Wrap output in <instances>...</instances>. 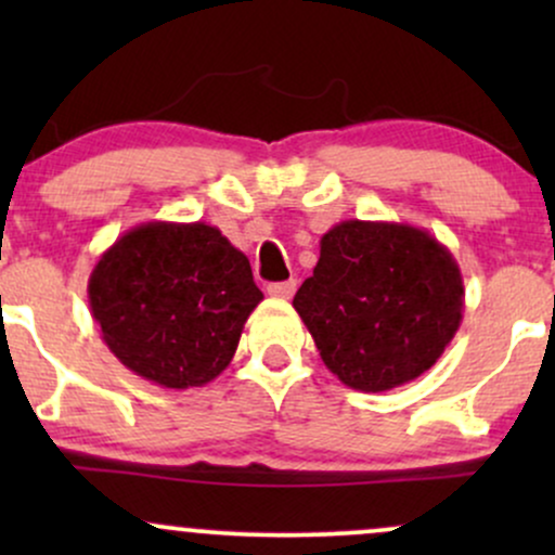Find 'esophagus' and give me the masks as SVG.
Masks as SVG:
<instances>
[{"label":"esophagus","instance_id":"1","mask_svg":"<svg viewBox=\"0 0 555 555\" xmlns=\"http://www.w3.org/2000/svg\"><path fill=\"white\" fill-rule=\"evenodd\" d=\"M295 289H297L295 279H289V282H276V284L266 286V292H269L271 297H279V299H289L292 295H295Z\"/></svg>","mask_w":555,"mask_h":555}]
</instances>
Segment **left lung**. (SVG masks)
<instances>
[{
  "label": "left lung",
  "instance_id": "left-lung-1",
  "mask_svg": "<svg viewBox=\"0 0 555 555\" xmlns=\"http://www.w3.org/2000/svg\"><path fill=\"white\" fill-rule=\"evenodd\" d=\"M321 360L365 393L430 371L460 331V263L430 232L349 219L321 237V258L292 299Z\"/></svg>",
  "mask_w": 555,
  "mask_h": 555
}]
</instances>
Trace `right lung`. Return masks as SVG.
Listing matches in <instances>:
<instances>
[{
	"mask_svg": "<svg viewBox=\"0 0 555 555\" xmlns=\"http://www.w3.org/2000/svg\"><path fill=\"white\" fill-rule=\"evenodd\" d=\"M263 292L250 260L206 221H145L106 247L88 279L101 339L164 388L211 384L232 362Z\"/></svg>",
	"mask_w": 555,
	"mask_h": 555,
	"instance_id": "1",
	"label": "right lung"
}]
</instances>
